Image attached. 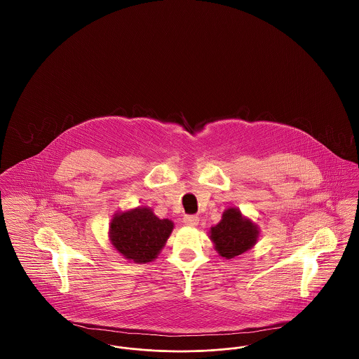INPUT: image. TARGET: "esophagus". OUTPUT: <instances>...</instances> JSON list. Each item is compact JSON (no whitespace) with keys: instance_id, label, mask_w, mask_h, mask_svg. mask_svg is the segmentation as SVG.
<instances>
[{"instance_id":"esophagus-1","label":"esophagus","mask_w":359,"mask_h":359,"mask_svg":"<svg viewBox=\"0 0 359 359\" xmlns=\"http://www.w3.org/2000/svg\"><path fill=\"white\" fill-rule=\"evenodd\" d=\"M183 222L188 227H196L198 223H199V217H196V215H186L183 218Z\"/></svg>"}]
</instances>
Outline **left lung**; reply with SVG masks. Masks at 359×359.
<instances>
[{"mask_svg":"<svg viewBox=\"0 0 359 359\" xmlns=\"http://www.w3.org/2000/svg\"><path fill=\"white\" fill-rule=\"evenodd\" d=\"M214 249L222 258L230 259L250 250L259 237V227L245 217L237 207L223 211L222 219L208 231Z\"/></svg>","mask_w":359,"mask_h":359,"instance_id":"8db88e82","label":"left lung"}]
</instances>
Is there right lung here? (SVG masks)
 <instances>
[{
    "mask_svg": "<svg viewBox=\"0 0 359 359\" xmlns=\"http://www.w3.org/2000/svg\"><path fill=\"white\" fill-rule=\"evenodd\" d=\"M173 227L171 219H160L151 207L141 205L111 217L109 239L123 258L147 264L161 253Z\"/></svg>",
    "mask_w": 359,
    "mask_h": 359,
    "instance_id": "obj_1",
    "label": "right lung"
}]
</instances>
